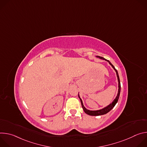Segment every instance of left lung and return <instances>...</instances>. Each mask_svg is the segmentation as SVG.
Returning <instances> with one entry per match:
<instances>
[{
  "mask_svg": "<svg viewBox=\"0 0 147 147\" xmlns=\"http://www.w3.org/2000/svg\"><path fill=\"white\" fill-rule=\"evenodd\" d=\"M95 57H97V58H99L100 59H103L104 60L108 61L109 63V65L112 67V68L116 71V76H117V81H118V92H117V94L115 99L109 105H108V106L104 107L103 108H102L101 109L96 110V111H90V110H88L84 106L82 100L81 99V98L80 96V95H79V92H78V97H79V98L80 99V101H81V106H82V108L84 111V112L86 113H87V115H90V116H100V115H105V114H107L109 111H111L114 108V107L115 106V105L116 104V103L118 101V99H119V96H120V88H121L120 82V79H119V76L118 72H117V70L115 69V67H114V66L111 63V62L110 61H109L108 60L105 59L103 57H100V56H96Z\"/></svg>",
  "mask_w": 147,
  "mask_h": 147,
  "instance_id": "1",
  "label": "left lung"
}]
</instances>
